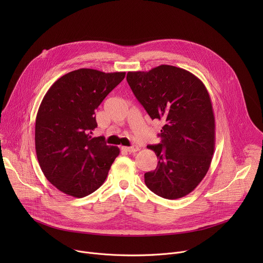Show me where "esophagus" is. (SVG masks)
I'll return each instance as SVG.
<instances>
[{
    "mask_svg": "<svg viewBox=\"0 0 263 263\" xmlns=\"http://www.w3.org/2000/svg\"><path fill=\"white\" fill-rule=\"evenodd\" d=\"M122 149H124L125 152H128V153H134V152H137L139 147L137 145H132V146H122Z\"/></svg>",
    "mask_w": 263,
    "mask_h": 263,
    "instance_id": "1",
    "label": "esophagus"
}]
</instances>
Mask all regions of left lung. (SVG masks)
<instances>
[{
	"instance_id": "8db88e82",
	"label": "left lung",
	"mask_w": 263,
	"mask_h": 263,
	"mask_svg": "<svg viewBox=\"0 0 263 263\" xmlns=\"http://www.w3.org/2000/svg\"><path fill=\"white\" fill-rule=\"evenodd\" d=\"M127 81L152 120L162 121L155 171L144 174L149 191L168 200L191 194L206 176L215 145V121L204 83L191 71L161 64L128 71Z\"/></svg>"
}]
</instances>
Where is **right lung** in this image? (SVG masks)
<instances>
[{
    "label": "right lung",
    "instance_id": "1",
    "mask_svg": "<svg viewBox=\"0 0 263 263\" xmlns=\"http://www.w3.org/2000/svg\"><path fill=\"white\" fill-rule=\"evenodd\" d=\"M125 71L92 68L60 77L45 95L35 122V149L45 177L63 194L83 198L104 183L120 148L91 137L95 110L125 78Z\"/></svg>",
    "mask_w": 263,
    "mask_h": 263
}]
</instances>
